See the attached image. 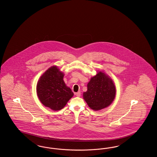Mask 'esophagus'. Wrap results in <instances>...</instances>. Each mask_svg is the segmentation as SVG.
<instances>
[{
  "mask_svg": "<svg viewBox=\"0 0 157 157\" xmlns=\"http://www.w3.org/2000/svg\"><path fill=\"white\" fill-rule=\"evenodd\" d=\"M81 92H78L77 93H75V95L76 96H78V97H79V96H81Z\"/></svg>",
  "mask_w": 157,
  "mask_h": 157,
  "instance_id": "obj_1",
  "label": "esophagus"
}]
</instances>
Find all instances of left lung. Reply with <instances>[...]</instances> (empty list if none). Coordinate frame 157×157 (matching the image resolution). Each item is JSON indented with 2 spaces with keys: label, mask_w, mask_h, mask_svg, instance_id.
<instances>
[{
  "label": "left lung",
  "mask_w": 157,
  "mask_h": 157,
  "mask_svg": "<svg viewBox=\"0 0 157 157\" xmlns=\"http://www.w3.org/2000/svg\"><path fill=\"white\" fill-rule=\"evenodd\" d=\"M88 90L83 92V98L88 106L94 111L109 106L116 96V87L112 78L103 71H98L90 78Z\"/></svg>",
  "instance_id": "1"
}]
</instances>
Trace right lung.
Instances as JSON below:
<instances>
[{
	"mask_svg": "<svg viewBox=\"0 0 157 157\" xmlns=\"http://www.w3.org/2000/svg\"><path fill=\"white\" fill-rule=\"evenodd\" d=\"M64 74L57 66H52L40 76L36 90L44 106L52 110H61L72 98L74 93L63 81Z\"/></svg>",
	"mask_w": 157,
	"mask_h": 157,
	"instance_id": "add662e5",
	"label": "right lung"
}]
</instances>
